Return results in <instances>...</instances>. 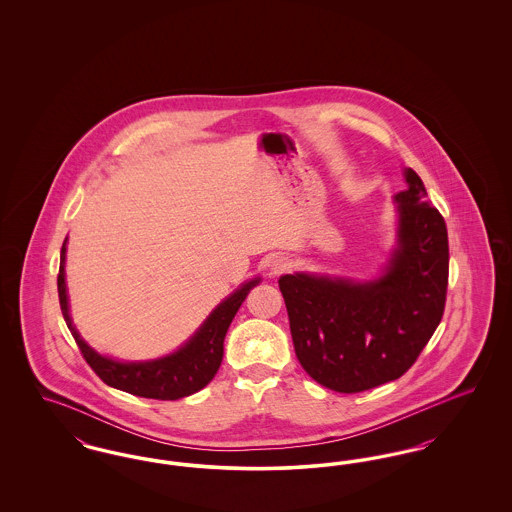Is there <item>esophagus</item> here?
<instances>
[{
    "label": "esophagus",
    "instance_id": "esophagus-1",
    "mask_svg": "<svg viewBox=\"0 0 512 512\" xmlns=\"http://www.w3.org/2000/svg\"><path fill=\"white\" fill-rule=\"evenodd\" d=\"M268 268H270L272 274H282V272H286L290 268V259L284 257V255H274L268 261Z\"/></svg>",
    "mask_w": 512,
    "mask_h": 512
}]
</instances>
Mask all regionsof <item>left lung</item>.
Wrapping results in <instances>:
<instances>
[{
    "label": "left lung",
    "mask_w": 512,
    "mask_h": 512,
    "mask_svg": "<svg viewBox=\"0 0 512 512\" xmlns=\"http://www.w3.org/2000/svg\"><path fill=\"white\" fill-rule=\"evenodd\" d=\"M399 203L397 249L372 282L286 274L293 347L305 372L340 393L372 390L401 378L434 336L447 297L449 242L420 176L407 169Z\"/></svg>",
    "instance_id": "left-lung-1"
}]
</instances>
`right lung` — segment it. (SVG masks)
Instances as JSON below:
<instances>
[{"mask_svg":"<svg viewBox=\"0 0 512 512\" xmlns=\"http://www.w3.org/2000/svg\"><path fill=\"white\" fill-rule=\"evenodd\" d=\"M65 251H67V240L61 247L57 292H59L63 317L84 361L107 386L138 395V397H147V399H161V401L182 399L195 391L203 390L215 378L222 363L224 336L228 332V326L232 318L236 317L238 309L242 307L249 290L259 284V280H251L238 292L224 299L203 322V326L195 332L194 338L169 357L149 361V363H119L98 355L86 341L80 338V334L73 326V320L69 317L67 286H65Z\"/></svg>","mask_w":512,"mask_h":512,"instance_id":"add662e5","label":"right lung"}]
</instances>
